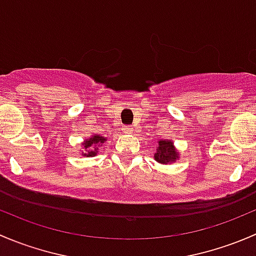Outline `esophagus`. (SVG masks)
<instances>
[{"label": "esophagus", "mask_w": 256, "mask_h": 256, "mask_svg": "<svg viewBox=\"0 0 256 256\" xmlns=\"http://www.w3.org/2000/svg\"><path fill=\"white\" fill-rule=\"evenodd\" d=\"M122 132L124 134H131V132H132V128H131V126H128V125L122 126Z\"/></svg>", "instance_id": "obj_1"}]
</instances>
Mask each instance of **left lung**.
Segmentation results:
<instances>
[{
	"mask_svg": "<svg viewBox=\"0 0 256 256\" xmlns=\"http://www.w3.org/2000/svg\"><path fill=\"white\" fill-rule=\"evenodd\" d=\"M178 158V152L174 148V144L170 140L158 141L157 152L154 154V160L160 164H170Z\"/></svg>",
	"mask_w": 256,
	"mask_h": 256,
	"instance_id": "obj_1",
	"label": "left lung"
}]
</instances>
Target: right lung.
I'll use <instances>...</instances> for the list:
<instances>
[{
    "instance_id": "right-lung-1",
    "label": "right lung",
    "mask_w": 256,
    "mask_h": 256,
    "mask_svg": "<svg viewBox=\"0 0 256 256\" xmlns=\"http://www.w3.org/2000/svg\"><path fill=\"white\" fill-rule=\"evenodd\" d=\"M104 142H105V138H102V136L96 135V136H92V138H90L89 140H86L84 142V148H85L84 156H86V157L95 156L98 152L96 144H104Z\"/></svg>"
}]
</instances>
